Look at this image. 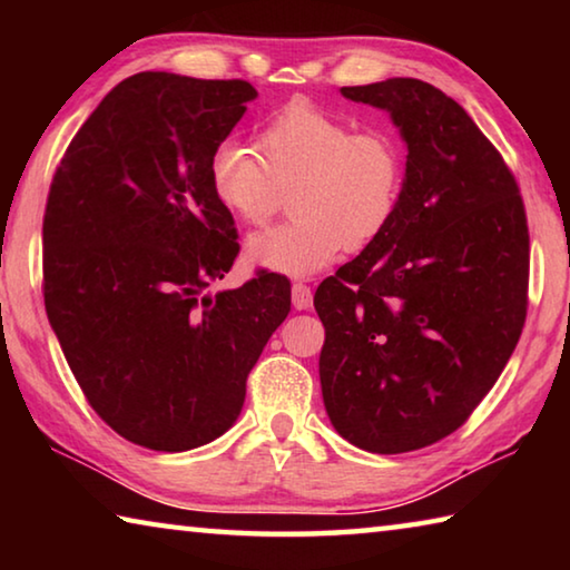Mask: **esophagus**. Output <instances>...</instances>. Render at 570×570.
<instances>
[{"instance_id":"obj_1","label":"esophagus","mask_w":570,"mask_h":570,"mask_svg":"<svg viewBox=\"0 0 570 570\" xmlns=\"http://www.w3.org/2000/svg\"><path fill=\"white\" fill-rule=\"evenodd\" d=\"M292 302H294V308H298V312H304V308L312 306L314 304L312 286H306L304 282H294V286H292Z\"/></svg>"}]
</instances>
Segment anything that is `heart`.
<instances>
[{"label":"heart","mask_w":570,"mask_h":570,"mask_svg":"<svg viewBox=\"0 0 570 570\" xmlns=\"http://www.w3.org/2000/svg\"><path fill=\"white\" fill-rule=\"evenodd\" d=\"M256 146L218 142L208 160L214 198L240 224L262 226L292 190L294 218L248 240V258L288 276H308L346 250L372 246L390 228L404 188V156L394 135L354 130L306 100L278 110Z\"/></svg>","instance_id":"obj_1"}]
</instances>
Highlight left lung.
Here are the masks:
<instances>
[{"label": "left lung", "mask_w": 570, "mask_h": 570, "mask_svg": "<svg viewBox=\"0 0 570 570\" xmlns=\"http://www.w3.org/2000/svg\"><path fill=\"white\" fill-rule=\"evenodd\" d=\"M392 115L407 168L390 228L314 294L334 430L377 455L448 438L493 390L528 312L515 176L470 115L414 77L342 88Z\"/></svg>", "instance_id": "8db88e82"}]
</instances>
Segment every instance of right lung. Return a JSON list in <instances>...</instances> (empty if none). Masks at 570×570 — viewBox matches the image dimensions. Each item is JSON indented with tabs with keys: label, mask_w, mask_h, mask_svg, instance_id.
Listing matches in <instances>:
<instances>
[{
	"label": "right lung",
	"mask_w": 570,
	"mask_h": 570,
	"mask_svg": "<svg viewBox=\"0 0 570 570\" xmlns=\"http://www.w3.org/2000/svg\"><path fill=\"white\" fill-rule=\"evenodd\" d=\"M256 98L246 80L138 72L105 95L52 176L47 316L90 407L148 450L224 435L292 312L278 274L206 294L240 248L208 160Z\"/></svg>",
	"instance_id": "right-lung-1"
}]
</instances>
